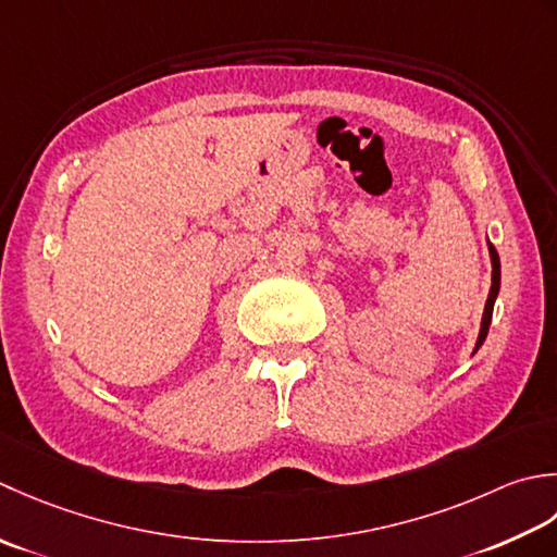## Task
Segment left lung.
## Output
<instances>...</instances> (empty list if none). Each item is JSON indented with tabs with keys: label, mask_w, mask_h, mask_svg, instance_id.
<instances>
[{
	"label": "left lung",
	"mask_w": 557,
	"mask_h": 557,
	"mask_svg": "<svg viewBox=\"0 0 557 557\" xmlns=\"http://www.w3.org/2000/svg\"><path fill=\"white\" fill-rule=\"evenodd\" d=\"M487 252H491V264H493V283H491V293H487L485 300V310H483V320H481V332H479V342H475L473 354L479 350L487 336V329H491V320H493V305L497 293H500V257H497V249L487 243Z\"/></svg>",
	"instance_id": "1"
}]
</instances>
